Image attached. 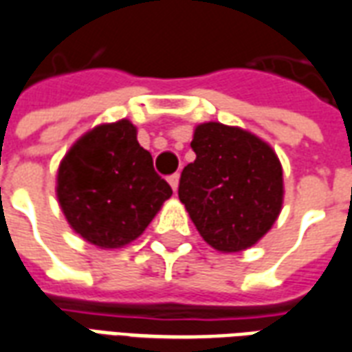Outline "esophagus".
Returning <instances> with one entry per match:
<instances>
[{"instance_id":"1","label":"esophagus","mask_w":352,"mask_h":352,"mask_svg":"<svg viewBox=\"0 0 352 352\" xmlns=\"http://www.w3.org/2000/svg\"><path fill=\"white\" fill-rule=\"evenodd\" d=\"M168 183L171 184V188H173V192H177V188H179V173H175V175L169 177Z\"/></svg>"}]
</instances>
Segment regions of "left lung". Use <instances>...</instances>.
<instances>
[{
    "mask_svg": "<svg viewBox=\"0 0 352 352\" xmlns=\"http://www.w3.org/2000/svg\"><path fill=\"white\" fill-rule=\"evenodd\" d=\"M190 147L196 160L181 173L179 199L203 241L222 254L252 248L269 233L283 205L280 158L239 126L201 123Z\"/></svg>",
    "mask_w": 352,
    "mask_h": 352,
    "instance_id": "1",
    "label": "left lung"
}]
</instances>
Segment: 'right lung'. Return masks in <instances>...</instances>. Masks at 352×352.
I'll use <instances>...</instances> for the list:
<instances>
[{"label":"right lung","mask_w":352,"mask_h":352,"mask_svg":"<svg viewBox=\"0 0 352 352\" xmlns=\"http://www.w3.org/2000/svg\"><path fill=\"white\" fill-rule=\"evenodd\" d=\"M56 194L72 231L111 250L136 241L173 192L138 143L136 126L119 119L76 140L59 164Z\"/></svg>","instance_id":"add662e5"}]
</instances>
